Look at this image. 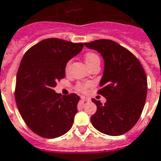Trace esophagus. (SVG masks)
I'll list each match as a JSON object with an SVG mask.
<instances>
[{
  "instance_id": "34e87169",
  "label": "esophagus",
  "mask_w": 161,
  "mask_h": 161,
  "mask_svg": "<svg viewBox=\"0 0 161 161\" xmlns=\"http://www.w3.org/2000/svg\"><path fill=\"white\" fill-rule=\"evenodd\" d=\"M81 100H82V101H89V100H90V98L85 97V96H82V97H81Z\"/></svg>"
}]
</instances>
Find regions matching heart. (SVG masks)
<instances>
[{
	"label": "heart",
	"instance_id": "heart-1",
	"mask_svg": "<svg viewBox=\"0 0 161 161\" xmlns=\"http://www.w3.org/2000/svg\"><path fill=\"white\" fill-rule=\"evenodd\" d=\"M85 61H86V65H88L89 67H91L92 66V65H96V64H100V59L97 54L95 53L90 52V53H87L85 55ZM70 66L71 60H69V61H67V63L65 64V72H68V71L69 70ZM91 86H92V84H91L90 82H82V83H79V84L77 85L76 89L80 92H86V90H87Z\"/></svg>",
	"mask_w": 161,
	"mask_h": 161
}]
</instances>
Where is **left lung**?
Returning a JSON list of instances; mask_svg holds the SVG:
<instances>
[{
	"instance_id": "8db88e82",
	"label": "left lung",
	"mask_w": 161,
	"mask_h": 161,
	"mask_svg": "<svg viewBox=\"0 0 161 161\" xmlns=\"http://www.w3.org/2000/svg\"><path fill=\"white\" fill-rule=\"evenodd\" d=\"M84 44L99 52L104 61L97 94L107 100L102 104L92 99L97 107L91 117L92 125L105 135H123L136 124L144 107L147 92L144 69L132 53L113 40H97Z\"/></svg>"
}]
</instances>
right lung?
<instances>
[{
	"label": "right lung",
	"instance_id": "1",
	"mask_svg": "<svg viewBox=\"0 0 161 161\" xmlns=\"http://www.w3.org/2000/svg\"><path fill=\"white\" fill-rule=\"evenodd\" d=\"M83 43L57 38L42 40L24 54L17 73L15 100L26 125L47 139L71 129L79 97L61 96L53 88L65 76V64L82 51Z\"/></svg>",
	"mask_w": 161,
	"mask_h": 161
}]
</instances>
